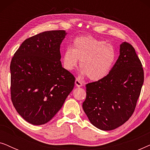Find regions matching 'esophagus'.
<instances>
[{"label": "esophagus", "mask_w": 150, "mask_h": 150, "mask_svg": "<svg viewBox=\"0 0 150 150\" xmlns=\"http://www.w3.org/2000/svg\"><path fill=\"white\" fill-rule=\"evenodd\" d=\"M75 85L77 87H81L83 86V83L79 79H76L75 81Z\"/></svg>", "instance_id": "1"}]
</instances>
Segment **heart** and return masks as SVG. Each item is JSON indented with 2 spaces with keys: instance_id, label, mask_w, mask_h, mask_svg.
<instances>
[{
  "instance_id": "heart-1",
  "label": "heart",
  "mask_w": 150,
  "mask_h": 150,
  "mask_svg": "<svg viewBox=\"0 0 150 150\" xmlns=\"http://www.w3.org/2000/svg\"><path fill=\"white\" fill-rule=\"evenodd\" d=\"M116 57V51L112 45L92 36H81L74 40L72 48L67 47L63 51L62 61L63 67L72 71L80 60L81 74L98 81L108 75Z\"/></svg>"
}]
</instances>
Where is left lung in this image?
I'll list each match as a JSON object with an SVG mask.
<instances>
[{
	"instance_id": "1",
	"label": "left lung",
	"mask_w": 150,
	"mask_h": 150,
	"mask_svg": "<svg viewBox=\"0 0 150 150\" xmlns=\"http://www.w3.org/2000/svg\"><path fill=\"white\" fill-rule=\"evenodd\" d=\"M144 73L134 48L127 42L104 79L86 85L83 108L89 122L102 130H112L127 122L136 107Z\"/></svg>"
}]
</instances>
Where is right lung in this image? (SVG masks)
I'll use <instances>...</instances> for the list:
<instances>
[{
	"label": "right lung",
	"instance_id": "right-lung-1",
	"mask_svg": "<svg viewBox=\"0 0 150 150\" xmlns=\"http://www.w3.org/2000/svg\"><path fill=\"white\" fill-rule=\"evenodd\" d=\"M66 35L61 30L40 33L26 39L12 58V102L33 125L52 120L74 87L75 78L61 62L60 45Z\"/></svg>",
	"mask_w": 150,
	"mask_h": 150
}]
</instances>
